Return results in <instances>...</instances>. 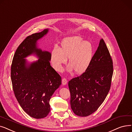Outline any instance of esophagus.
Returning <instances> with one entry per match:
<instances>
[{
  "label": "esophagus",
  "instance_id": "34e87169",
  "mask_svg": "<svg viewBox=\"0 0 132 132\" xmlns=\"http://www.w3.org/2000/svg\"><path fill=\"white\" fill-rule=\"evenodd\" d=\"M62 83L63 85H66L67 84V80L65 78H63L62 79Z\"/></svg>",
  "mask_w": 132,
  "mask_h": 132
}]
</instances>
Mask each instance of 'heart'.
Masks as SVG:
<instances>
[{
    "label": "heart",
    "instance_id": "obj_1",
    "mask_svg": "<svg viewBox=\"0 0 132 132\" xmlns=\"http://www.w3.org/2000/svg\"><path fill=\"white\" fill-rule=\"evenodd\" d=\"M93 47L90 42L84 41L79 36L68 37L63 40L59 48L55 47L51 52L50 59L55 69L59 71L68 58L69 70L76 74L84 73L88 69L92 58Z\"/></svg>",
    "mask_w": 132,
    "mask_h": 132
}]
</instances>
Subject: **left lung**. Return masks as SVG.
<instances>
[{
    "label": "left lung",
    "instance_id": "1",
    "mask_svg": "<svg viewBox=\"0 0 132 132\" xmlns=\"http://www.w3.org/2000/svg\"><path fill=\"white\" fill-rule=\"evenodd\" d=\"M113 72V61L102 39L88 69L68 83L71 108L75 114L88 116L99 108L110 90Z\"/></svg>",
    "mask_w": 132,
    "mask_h": 132
}]
</instances>
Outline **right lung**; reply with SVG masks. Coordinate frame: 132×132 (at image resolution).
<instances>
[{
  "mask_svg": "<svg viewBox=\"0 0 132 132\" xmlns=\"http://www.w3.org/2000/svg\"><path fill=\"white\" fill-rule=\"evenodd\" d=\"M49 29L27 36L13 56L11 77L15 96L23 110L35 119L45 118L51 111L49 101L61 84V77L50 63V54L37 48V41ZM34 54L39 60L28 64L24 59Z\"/></svg>",
  "mask_w": 132,
  "mask_h": 132,
  "instance_id": "1",
  "label": "right lung"
}]
</instances>
